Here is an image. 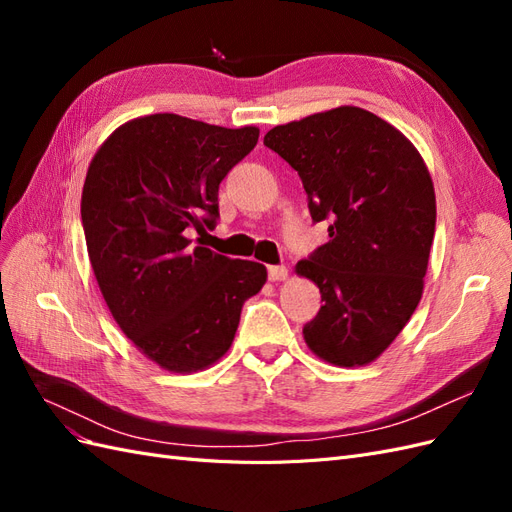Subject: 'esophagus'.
Segmentation results:
<instances>
[{"mask_svg": "<svg viewBox=\"0 0 512 512\" xmlns=\"http://www.w3.org/2000/svg\"><path fill=\"white\" fill-rule=\"evenodd\" d=\"M288 277V269L284 265H273L269 267V280L271 282H282Z\"/></svg>", "mask_w": 512, "mask_h": 512, "instance_id": "obj_1", "label": "esophagus"}]
</instances>
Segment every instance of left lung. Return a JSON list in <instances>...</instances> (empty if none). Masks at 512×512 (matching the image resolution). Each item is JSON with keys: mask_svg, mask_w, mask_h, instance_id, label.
<instances>
[{"mask_svg": "<svg viewBox=\"0 0 512 512\" xmlns=\"http://www.w3.org/2000/svg\"><path fill=\"white\" fill-rule=\"evenodd\" d=\"M265 145L299 173L312 220L329 224V241L297 265L324 301L305 342L327 363L367 365L421 301L436 232L429 170L404 134L359 106L275 126Z\"/></svg>", "mask_w": 512, "mask_h": 512, "instance_id": "obj_1", "label": "left lung"}]
</instances>
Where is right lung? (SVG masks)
I'll return each instance as SVG.
<instances>
[{
    "label": "right lung",
    "mask_w": 512,
    "mask_h": 512,
    "mask_svg": "<svg viewBox=\"0 0 512 512\" xmlns=\"http://www.w3.org/2000/svg\"><path fill=\"white\" fill-rule=\"evenodd\" d=\"M258 134L158 113L123 123L89 164L81 218L102 297L134 346L175 374L222 359L267 282L260 262L190 239L218 224L220 183Z\"/></svg>",
    "instance_id": "right-lung-1"
}]
</instances>
